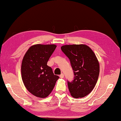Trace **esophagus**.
<instances>
[{
    "label": "esophagus",
    "instance_id": "obj_1",
    "mask_svg": "<svg viewBox=\"0 0 121 121\" xmlns=\"http://www.w3.org/2000/svg\"><path fill=\"white\" fill-rule=\"evenodd\" d=\"M60 78H64V74L61 73V74L60 75Z\"/></svg>",
    "mask_w": 121,
    "mask_h": 121
}]
</instances>
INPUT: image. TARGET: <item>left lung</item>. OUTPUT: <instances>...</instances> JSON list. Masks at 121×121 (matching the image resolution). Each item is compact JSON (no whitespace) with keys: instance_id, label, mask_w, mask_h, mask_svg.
<instances>
[{"instance_id":"obj_1","label":"left lung","mask_w":121,"mask_h":121,"mask_svg":"<svg viewBox=\"0 0 121 121\" xmlns=\"http://www.w3.org/2000/svg\"><path fill=\"white\" fill-rule=\"evenodd\" d=\"M61 49L69 59L74 72V79L67 82L72 96L77 99L86 96L92 92L99 73V62L94 52L84 44L67 45Z\"/></svg>"}]
</instances>
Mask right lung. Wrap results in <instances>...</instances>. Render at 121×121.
Segmentation results:
<instances>
[{"label":"right lung","mask_w":121,"mask_h":121,"mask_svg":"<svg viewBox=\"0 0 121 121\" xmlns=\"http://www.w3.org/2000/svg\"><path fill=\"white\" fill-rule=\"evenodd\" d=\"M56 47L54 44L34 45L28 49L22 59V80L27 90L36 97L48 96L60 78L47 65Z\"/></svg>","instance_id":"obj_1"}]
</instances>
